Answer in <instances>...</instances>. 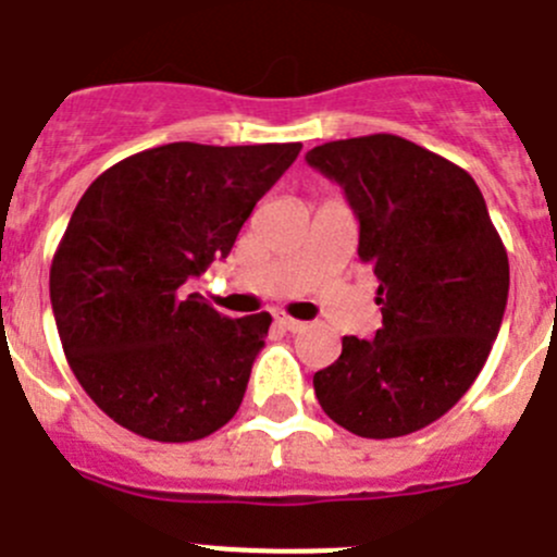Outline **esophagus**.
Wrapping results in <instances>:
<instances>
[{
	"mask_svg": "<svg viewBox=\"0 0 557 557\" xmlns=\"http://www.w3.org/2000/svg\"><path fill=\"white\" fill-rule=\"evenodd\" d=\"M275 323H278V329H284V331H304V325L306 323H300V320H295V318H289V314H278V318H275Z\"/></svg>",
	"mask_w": 557,
	"mask_h": 557,
	"instance_id": "34e87169",
	"label": "esophagus"
}]
</instances>
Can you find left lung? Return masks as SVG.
I'll list each match as a JSON object with an SVG mask.
<instances>
[{
	"instance_id": "1",
	"label": "left lung",
	"mask_w": 557,
	"mask_h": 557,
	"mask_svg": "<svg viewBox=\"0 0 557 557\" xmlns=\"http://www.w3.org/2000/svg\"><path fill=\"white\" fill-rule=\"evenodd\" d=\"M306 162L345 190L384 325L345 336L314 372L325 414L364 438L414 433L475 384L508 304V253L475 178L397 135L314 146Z\"/></svg>"
}]
</instances>
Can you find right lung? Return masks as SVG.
<instances>
[{
  "label": "right lung",
  "instance_id": "right-lung-1",
  "mask_svg": "<svg viewBox=\"0 0 557 557\" xmlns=\"http://www.w3.org/2000/svg\"><path fill=\"white\" fill-rule=\"evenodd\" d=\"M300 143H168L107 168L49 273L65 359L110 420L196 442L237 414L270 314L226 318L187 282L226 259Z\"/></svg>",
  "mask_w": 557,
  "mask_h": 557
}]
</instances>
